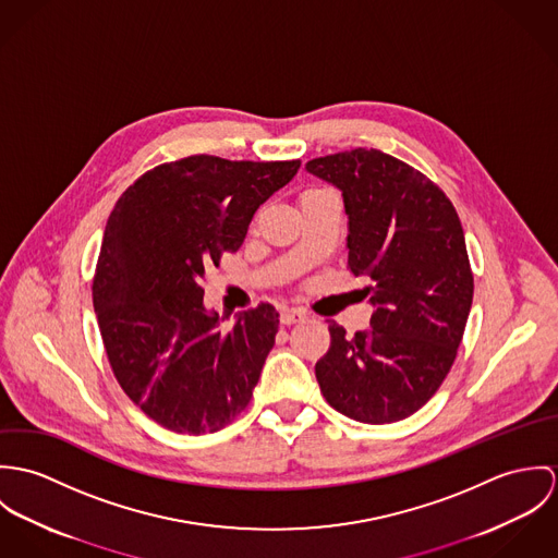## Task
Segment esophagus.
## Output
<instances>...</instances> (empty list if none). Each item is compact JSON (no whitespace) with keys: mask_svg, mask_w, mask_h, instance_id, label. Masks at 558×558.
Returning <instances> with one entry per match:
<instances>
[{"mask_svg":"<svg viewBox=\"0 0 558 558\" xmlns=\"http://www.w3.org/2000/svg\"><path fill=\"white\" fill-rule=\"evenodd\" d=\"M306 318V312L304 310H287L280 314V323L282 325H293V323H300Z\"/></svg>","mask_w":558,"mask_h":558,"instance_id":"obj_1","label":"esophagus"}]
</instances>
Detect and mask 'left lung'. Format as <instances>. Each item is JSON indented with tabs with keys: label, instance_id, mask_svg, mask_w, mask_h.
<instances>
[{
	"label": "left lung",
	"instance_id": "left-lung-1",
	"mask_svg": "<svg viewBox=\"0 0 558 558\" xmlns=\"http://www.w3.org/2000/svg\"><path fill=\"white\" fill-rule=\"evenodd\" d=\"M342 190L349 269L368 278V331L331 344L314 372L325 400L362 424L420 411L458 355L473 304V271L456 207L424 173L378 149L357 147L306 165Z\"/></svg>",
	"mask_w": 558,
	"mask_h": 558
}]
</instances>
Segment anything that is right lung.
Here are the masks:
<instances>
[{
    "label": "right lung",
    "instance_id": "right-lung-1",
    "mask_svg": "<svg viewBox=\"0 0 558 558\" xmlns=\"http://www.w3.org/2000/svg\"><path fill=\"white\" fill-rule=\"evenodd\" d=\"M300 165L187 156L143 173L116 203L94 310L118 383L162 428L218 433L248 407L278 312L260 302L220 329L203 304V280L222 254L240 250L258 205Z\"/></svg>",
    "mask_w": 558,
    "mask_h": 558
}]
</instances>
